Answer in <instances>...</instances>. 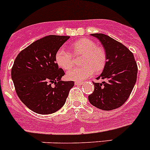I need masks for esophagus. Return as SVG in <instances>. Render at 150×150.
Masks as SVG:
<instances>
[{"label": "esophagus", "instance_id": "1", "mask_svg": "<svg viewBox=\"0 0 150 150\" xmlns=\"http://www.w3.org/2000/svg\"><path fill=\"white\" fill-rule=\"evenodd\" d=\"M83 82H79V81H76L75 82V85L76 86H80V85H83Z\"/></svg>", "mask_w": 150, "mask_h": 150}]
</instances>
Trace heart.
Instances as JSON below:
<instances>
[{"mask_svg":"<svg viewBox=\"0 0 150 150\" xmlns=\"http://www.w3.org/2000/svg\"><path fill=\"white\" fill-rule=\"evenodd\" d=\"M71 52L61 48L55 54L57 64L64 70H68L74 65V55H83L80 64L82 67H74L67 73V78L71 80L83 81L96 73L103 71L107 62V55L104 50L97 46L94 41L87 38H81L71 45Z\"/></svg>","mask_w":150,"mask_h":150,"instance_id":"b5f03b06","label":"heart"}]
</instances>
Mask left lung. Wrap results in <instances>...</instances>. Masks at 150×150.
<instances>
[{
  "label": "left lung",
  "instance_id": "1",
  "mask_svg": "<svg viewBox=\"0 0 150 150\" xmlns=\"http://www.w3.org/2000/svg\"><path fill=\"white\" fill-rule=\"evenodd\" d=\"M91 35L100 41L107 55L104 71L97 79L107 81L93 82L95 89L88 95V100L98 109L112 110L122 106L132 93L137 81V62L122 43L104 34Z\"/></svg>",
  "mask_w": 150,
  "mask_h": 150
}]
</instances>
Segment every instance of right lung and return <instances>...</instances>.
<instances>
[{"label": "right lung", "instance_id": "right-lung-1", "mask_svg": "<svg viewBox=\"0 0 150 150\" xmlns=\"http://www.w3.org/2000/svg\"><path fill=\"white\" fill-rule=\"evenodd\" d=\"M69 38L46 36L22 50L14 61L11 76L16 92L34 112L50 114L59 110L74 86V81L61 80L64 72L55 62L57 51Z\"/></svg>", "mask_w": 150, "mask_h": 150}]
</instances>
